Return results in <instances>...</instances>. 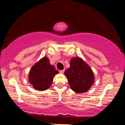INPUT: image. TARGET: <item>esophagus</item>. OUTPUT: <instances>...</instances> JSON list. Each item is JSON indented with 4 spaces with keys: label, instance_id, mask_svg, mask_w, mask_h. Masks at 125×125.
I'll return each mask as SVG.
<instances>
[{
    "label": "esophagus",
    "instance_id": "obj_1",
    "mask_svg": "<svg viewBox=\"0 0 125 125\" xmlns=\"http://www.w3.org/2000/svg\"><path fill=\"white\" fill-rule=\"evenodd\" d=\"M64 70H61V71H60V73H64Z\"/></svg>",
    "mask_w": 125,
    "mask_h": 125
}]
</instances>
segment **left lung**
Returning <instances> with one entry per match:
<instances>
[{
	"label": "left lung",
	"instance_id": "obj_1",
	"mask_svg": "<svg viewBox=\"0 0 125 125\" xmlns=\"http://www.w3.org/2000/svg\"><path fill=\"white\" fill-rule=\"evenodd\" d=\"M70 87L77 93L86 92L94 82V75L88 64L80 57L70 61V67L64 72Z\"/></svg>",
	"mask_w": 125,
	"mask_h": 125
}]
</instances>
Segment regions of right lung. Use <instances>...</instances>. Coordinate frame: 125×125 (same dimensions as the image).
<instances>
[{
    "mask_svg": "<svg viewBox=\"0 0 125 125\" xmlns=\"http://www.w3.org/2000/svg\"><path fill=\"white\" fill-rule=\"evenodd\" d=\"M58 72L50 63L46 57L42 58L31 68L29 75V82L37 90H45L50 87L53 77Z\"/></svg>",
    "mask_w": 125,
    "mask_h": 125,
    "instance_id": "right-lung-1",
    "label": "right lung"
}]
</instances>
